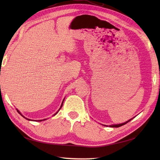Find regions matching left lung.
<instances>
[{"mask_svg": "<svg viewBox=\"0 0 160 160\" xmlns=\"http://www.w3.org/2000/svg\"><path fill=\"white\" fill-rule=\"evenodd\" d=\"M131 120H132V119H131V120H128V121H127V122H124V123H122V124H116V125H111V126H110V127H115V128H117V127H121V126H123V125L126 124L127 123H128V122H130Z\"/></svg>", "mask_w": 160, "mask_h": 160, "instance_id": "1", "label": "left lung"}]
</instances>
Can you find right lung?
<instances>
[{
  "label": "right lung",
  "instance_id": "right-lung-1",
  "mask_svg": "<svg viewBox=\"0 0 160 160\" xmlns=\"http://www.w3.org/2000/svg\"><path fill=\"white\" fill-rule=\"evenodd\" d=\"M63 102H64V100H63V101H62V104H61V107H60V108H61V107H62V104H63ZM60 109H59V111H60ZM17 111H18V113H19L20 114V112H19V111H18V110H17ZM57 113H58V112H57ZM57 113H56L55 114H54V115H56V114H57ZM20 115H22V114H20ZM22 117H24V116H23V115H22ZM24 118H25V117H24ZM26 119H27V120H29V119H28V118H26ZM45 120H46V119H45ZM38 121H40H40H42V120H38Z\"/></svg>",
  "mask_w": 160,
  "mask_h": 160
}]
</instances>
